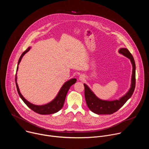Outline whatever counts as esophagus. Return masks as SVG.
<instances>
[{
  "label": "esophagus",
  "instance_id": "1",
  "mask_svg": "<svg viewBox=\"0 0 149 149\" xmlns=\"http://www.w3.org/2000/svg\"><path fill=\"white\" fill-rule=\"evenodd\" d=\"M85 76L84 75H79V79L80 80V81H84V79H85Z\"/></svg>",
  "mask_w": 149,
  "mask_h": 149
}]
</instances>
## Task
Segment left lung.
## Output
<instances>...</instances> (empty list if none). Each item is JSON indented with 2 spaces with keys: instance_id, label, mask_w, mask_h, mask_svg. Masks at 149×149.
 <instances>
[{
  "instance_id": "left-lung-1",
  "label": "left lung",
  "mask_w": 149,
  "mask_h": 149,
  "mask_svg": "<svg viewBox=\"0 0 149 149\" xmlns=\"http://www.w3.org/2000/svg\"><path fill=\"white\" fill-rule=\"evenodd\" d=\"M118 52L130 59L133 66L131 87L129 91L118 100L112 101L98 98L86 84H84L85 98L89 109L97 114H111L118 111L133 94L136 86V64L133 55L127 48H121Z\"/></svg>"
}]
</instances>
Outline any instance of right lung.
<instances>
[{"mask_svg":"<svg viewBox=\"0 0 149 149\" xmlns=\"http://www.w3.org/2000/svg\"><path fill=\"white\" fill-rule=\"evenodd\" d=\"M30 48H31V47H29L25 52H24L22 53V54L21 55L20 57L19 58V59L18 61V63H17V67L16 71H17V70H18V65L19 64L20 62L21 61V59H22L24 55L27 52H28V51L30 49ZM76 81H77L76 78H72V79H70L69 81H67L65 83L63 84L61 88L60 89L59 91L58 92L57 95L52 101H51L50 102H49L47 104H45V105H37L33 104L29 102V101H28L23 97V95L21 94V93L19 91V87H18L17 83L16 74V77H15V82H16V88H17V93H18L20 97L21 98V99L23 100V101L25 103V104L32 110H33L35 113H37L39 114H44V115L51 114L55 113L58 112V111H59L62 108L63 104H64V102L65 100L66 95L67 94V93H68L70 88L71 87V86H72L74 84H75L76 82Z\"/></svg>","mask_w":149,"mask_h":149,"instance_id":"obj_1","label":"right lung"}]
</instances>
